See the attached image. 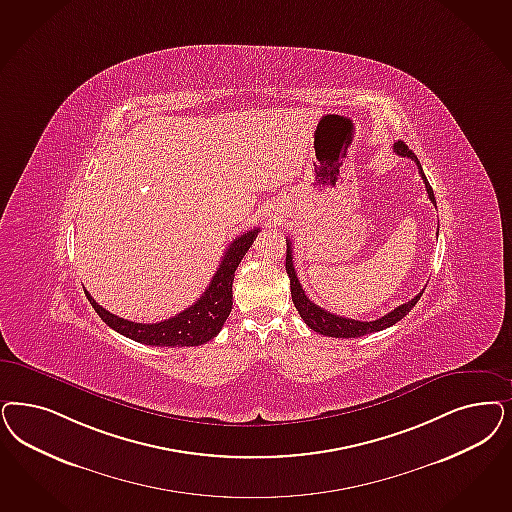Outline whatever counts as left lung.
<instances>
[{"label": "left lung", "instance_id": "left-lung-1", "mask_svg": "<svg viewBox=\"0 0 512 512\" xmlns=\"http://www.w3.org/2000/svg\"><path fill=\"white\" fill-rule=\"evenodd\" d=\"M393 151L399 155V157H408V159L414 160L418 164V170H420V176H422L423 183H425V191L429 200L437 206L435 202V194L433 189L427 181V177L423 174L422 164L418 157L408 149V145H405V141H397L393 143ZM287 242V255H285V270L289 274V280H291V297H293V304L295 308L299 310L300 318L304 319V323L316 331L319 335L333 336V338H357V336L371 335V333H378V331H384L391 325H395L397 321L405 318L406 314L416 306V302L420 300L423 295V291H420L416 297L412 300H408L405 304L397 306L395 310H391L386 316H382L380 319H374V321H357V319L342 318V316H336L331 314L327 310H323L318 304H314L312 300L306 297L302 285H300L299 278H297V272H295V266H293V247L291 242Z\"/></svg>", "mask_w": 512, "mask_h": 512}]
</instances>
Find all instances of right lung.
<instances>
[{
    "instance_id": "obj_1",
    "label": "right lung",
    "mask_w": 512,
    "mask_h": 512,
    "mask_svg": "<svg viewBox=\"0 0 512 512\" xmlns=\"http://www.w3.org/2000/svg\"><path fill=\"white\" fill-rule=\"evenodd\" d=\"M257 234L259 229L247 230L246 234H240L230 244L202 297L174 318L164 319L159 323H136L107 312L106 308H102L90 297L89 291H85L87 299L90 300L96 314L104 319L113 331L141 344L160 346V348L162 346L183 348V346L206 344L221 331L223 323L229 318L232 310L234 272L240 265V261L244 259L247 249L253 244V240L257 238Z\"/></svg>"
}]
</instances>
